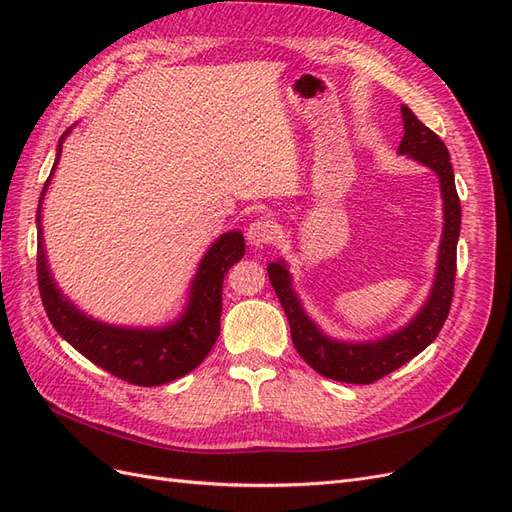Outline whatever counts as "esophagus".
I'll return each mask as SVG.
<instances>
[{
    "mask_svg": "<svg viewBox=\"0 0 512 512\" xmlns=\"http://www.w3.org/2000/svg\"><path fill=\"white\" fill-rule=\"evenodd\" d=\"M245 235H247V241H250L254 247L267 245L277 235V224L273 220H269V218H258L250 226H247Z\"/></svg>",
    "mask_w": 512,
    "mask_h": 512,
    "instance_id": "esophagus-1",
    "label": "esophagus"
}]
</instances>
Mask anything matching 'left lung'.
<instances>
[{
  "instance_id": "8db88e82",
  "label": "left lung",
  "mask_w": 512,
  "mask_h": 512,
  "mask_svg": "<svg viewBox=\"0 0 512 512\" xmlns=\"http://www.w3.org/2000/svg\"><path fill=\"white\" fill-rule=\"evenodd\" d=\"M401 119H404V138H401L397 153L408 156L414 162H421L436 173L444 213L436 277H433L429 297L406 327L380 339H369V342L335 339L324 333L316 320L309 318L305 312L299 294L292 286V275L286 260L280 258L267 265L271 286L290 324L294 348L320 376L348 384L376 382L401 365H406L418 352H423L438 337L453 301L461 205L455 188L451 156H448L442 138L436 132H431L408 106H401Z\"/></svg>"
}]
</instances>
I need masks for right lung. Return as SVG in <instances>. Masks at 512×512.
Returning a JSON list of instances; mask_svg holds the SVG:
<instances>
[{"label": "right lung", "instance_id": "obj_1", "mask_svg": "<svg viewBox=\"0 0 512 512\" xmlns=\"http://www.w3.org/2000/svg\"><path fill=\"white\" fill-rule=\"evenodd\" d=\"M70 132L72 128L59 138L55 164L44 183L36 211L38 286L46 316L74 350L121 380L136 386H158L183 378L205 361L218 342L224 275L245 254L243 235L239 230H228L211 243L198 262L183 312L173 322L162 327H121L91 318L57 286L42 237V203Z\"/></svg>", "mask_w": 512, "mask_h": 512}]
</instances>
